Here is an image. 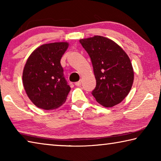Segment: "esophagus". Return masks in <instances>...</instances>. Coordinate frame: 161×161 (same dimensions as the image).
Wrapping results in <instances>:
<instances>
[{"label":"esophagus","mask_w":161,"mask_h":161,"mask_svg":"<svg viewBox=\"0 0 161 161\" xmlns=\"http://www.w3.org/2000/svg\"><path fill=\"white\" fill-rule=\"evenodd\" d=\"M81 81L80 80L79 81H77V82H75V84L76 86H80L81 85Z\"/></svg>","instance_id":"esophagus-1"}]
</instances>
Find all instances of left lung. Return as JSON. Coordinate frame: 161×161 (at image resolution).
<instances>
[{"label":"left lung","mask_w":161,"mask_h":161,"mask_svg":"<svg viewBox=\"0 0 161 161\" xmlns=\"http://www.w3.org/2000/svg\"><path fill=\"white\" fill-rule=\"evenodd\" d=\"M90 57L97 85L92 94L105 107L121 103L129 94L134 72L127 54L107 37L96 35L80 40Z\"/></svg>","instance_id":"obj_1"}]
</instances>
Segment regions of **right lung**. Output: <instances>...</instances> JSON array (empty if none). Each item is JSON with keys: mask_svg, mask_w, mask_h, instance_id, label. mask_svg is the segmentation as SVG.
<instances>
[{"mask_svg": "<svg viewBox=\"0 0 161 161\" xmlns=\"http://www.w3.org/2000/svg\"><path fill=\"white\" fill-rule=\"evenodd\" d=\"M69 47L67 42L44 44L32 52L23 72V84L31 102L38 108L52 110L67 99L70 86L60 60Z\"/></svg>", "mask_w": 161, "mask_h": 161, "instance_id": "add662e5", "label": "right lung"}]
</instances>
